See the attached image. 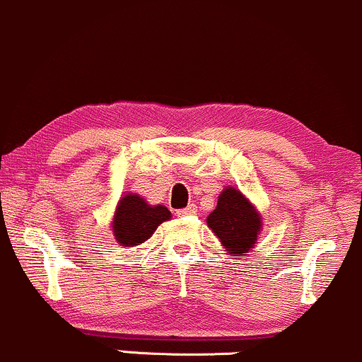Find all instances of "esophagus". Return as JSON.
<instances>
[{"instance_id":"esophagus-1","label":"esophagus","mask_w":362,"mask_h":362,"mask_svg":"<svg viewBox=\"0 0 362 362\" xmlns=\"http://www.w3.org/2000/svg\"><path fill=\"white\" fill-rule=\"evenodd\" d=\"M197 210H198V206L194 205V203H189V205L185 206V209L177 210V215H194L197 214Z\"/></svg>"}]
</instances>
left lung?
Segmentation results:
<instances>
[{"instance_id":"left-lung-1","label":"left lung","mask_w":362,"mask_h":362,"mask_svg":"<svg viewBox=\"0 0 362 362\" xmlns=\"http://www.w3.org/2000/svg\"><path fill=\"white\" fill-rule=\"evenodd\" d=\"M206 224L221 239L226 251L245 255L255 246L262 221L255 206L235 188H226L218 197L217 206L206 217Z\"/></svg>"}]
</instances>
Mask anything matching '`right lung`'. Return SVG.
<instances>
[{
  "label": "right lung",
  "mask_w": 362,
  "mask_h": 362,
  "mask_svg": "<svg viewBox=\"0 0 362 362\" xmlns=\"http://www.w3.org/2000/svg\"><path fill=\"white\" fill-rule=\"evenodd\" d=\"M169 217L170 212L165 206H150L141 197L128 193L117 205L112 230L117 243L129 247L148 239L159 224L168 221Z\"/></svg>",
  "instance_id": "obj_1"
}]
</instances>
